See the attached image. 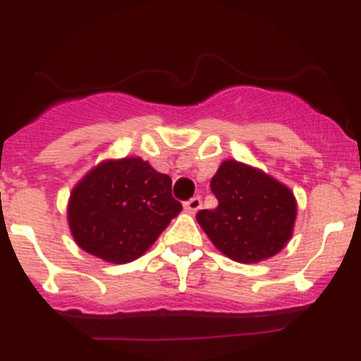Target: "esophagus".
Wrapping results in <instances>:
<instances>
[{
  "mask_svg": "<svg viewBox=\"0 0 361 361\" xmlns=\"http://www.w3.org/2000/svg\"><path fill=\"white\" fill-rule=\"evenodd\" d=\"M200 206H202L200 197H193V199H190L188 202H184V209H186L188 213H197L200 209Z\"/></svg>",
  "mask_w": 361,
  "mask_h": 361,
  "instance_id": "esophagus-1",
  "label": "esophagus"
}]
</instances>
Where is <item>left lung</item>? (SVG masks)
Instances as JSON below:
<instances>
[{"label": "left lung", "instance_id": "left-lung-1", "mask_svg": "<svg viewBox=\"0 0 361 361\" xmlns=\"http://www.w3.org/2000/svg\"><path fill=\"white\" fill-rule=\"evenodd\" d=\"M219 206L200 209L197 222L216 250L235 262L255 264L275 257L293 235V191L264 171L224 161L212 178Z\"/></svg>", "mask_w": 361, "mask_h": 361}]
</instances>
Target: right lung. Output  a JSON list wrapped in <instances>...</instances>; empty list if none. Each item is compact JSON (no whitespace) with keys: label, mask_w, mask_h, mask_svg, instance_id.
Returning <instances> with one entry per match:
<instances>
[{"label":"right lung","mask_w":361,"mask_h":361,"mask_svg":"<svg viewBox=\"0 0 361 361\" xmlns=\"http://www.w3.org/2000/svg\"><path fill=\"white\" fill-rule=\"evenodd\" d=\"M180 209L168 175L124 157L101 162L79 180L70 193L68 226L86 253L126 264L145 255Z\"/></svg>","instance_id":"add662e5"}]
</instances>
